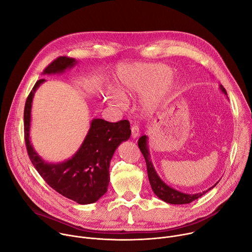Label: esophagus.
I'll use <instances>...</instances> for the list:
<instances>
[{"label": "esophagus", "instance_id": "1", "mask_svg": "<svg viewBox=\"0 0 252 252\" xmlns=\"http://www.w3.org/2000/svg\"><path fill=\"white\" fill-rule=\"evenodd\" d=\"M130 130H131V136L133 138H135V137H137L139 135V127H138L137 125H135V124L131 125Z\"/></svg>", "mask_w": 252, "mask_h": 252}]
</instances>
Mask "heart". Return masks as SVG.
I'll list each match as a JSON object with an SVG mask.
<instances>
[{
	"label": "heart",
	"instance_id": "heart-1",
	"mask_svg": "<svg viewBox=\"0 0 252 252\" xmlns=\"http://www.w3.org/2000/svg\"><path fill=\"white\" fill-rule=\"evenodd\" d=\"M170 68L161 63H136L121 66L116 75L119 91L106 88L102 91L104 98L116 107H124L125 95L142 93L143 109L152 112L161 105L173 88Z\"/></svg>",
	"mask_w": 252,
	"mask_h": 252
}]
</instances>
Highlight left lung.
<instances>
[{
  "label": "left lung",
  "instance_id": "8db88e82",
  "mask_svg": "<svg viewBox=\"0 0 252 252\" xmlns=\"http://www.w3.org/2000/svg\"><path fill=\"white\" fill-rule=\"evenodd\" d=\"M220 90L222 91L223 94H227L225 89L222 86H220ZM137 143H138V148H139L141 154L143 155V158H145V159H146L148 175H149V181H150L152 189L156 193V195L158 198H160L161 200H163V201H165L167 203H171V204H187V203H190L191 201L201 197L208 190H210L211 189H213L215 186L218 185V183H217L213 187L208 189L207 190H204V191L198 192V193H194V194L184 193L182 191H178V190H176L174 189H171L170 187H168L167 185H165L161 181V179L159 178V176L158 175L157 171L155 170V167H154V165L152 163V160H151V158H150V153H149V148H148V136L147 135L140 136Z\"/></svg>",
  "mask_w": 252,
  "mask_h": 252
}]
</instances>
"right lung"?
<instances>
[{"mask_svg": "<svg viewBox=\"0 0 252 252\" xmlns=\"http://www.w3.org/2000/svg\"><path fill=\"white\" fill-rule=\"evenodd\" d=\"M77 61L68 57H59L45 69L44 75L63 73L74 66ZM46 80L34 84L27 97L24 111L25 141L29 158L44 181L57 192L80 204L95 202L107 190L110 183V162L115 151L130 136L129 122L109 123L94 119L79 151L73 158L60 162L48 163L34 152L30 141L31 109L34 92Z\"/></svg>", "mask_w": 252, "mask_h": 252, "instance_id": "add662e5", "label": "right lung"}]
</instances>
